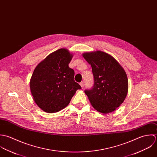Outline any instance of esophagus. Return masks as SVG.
<instances>
[{
    "label": "esophagus",
    "mask_w": 157,
    "mask_h": 157,
    "mask_svg": "<svg viewBox=\"0 0 157 157\" xmlns=\"http://www.w3.org/2000/svg\"><path fill=\"white\" fill-rule=\"evenodd\" d=\"M80 86H81V88L82 89H83L84 87V82H80Z\"/></svg>",
    "instance_id": "34e87169"
}]
</instances>
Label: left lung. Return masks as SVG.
<instances>
[{"label":"left lung","instance_id":"8db88e82","mask_svg":"<svg viewBox=\"0 0 157 157\" xmlns=\"http://www.w3.org/2000/svg\"><path fill=\"white\" fill-rule=\"evenodd\" d=\"M91 65L94 84L85 94L95 110L102 113L113 112L124 102L128 79L124 68L109 54L96 51L82 54Z\"/></svg>","mask_w":157,"mask_h":157}]
</instances>
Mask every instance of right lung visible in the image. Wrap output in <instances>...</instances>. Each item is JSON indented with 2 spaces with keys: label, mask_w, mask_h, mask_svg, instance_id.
I'll return each mask as SVG.
<instances>
[{
  "label": "right lung",
  "mask_w": 157,
  "mask_h": 157,
  "mask_svg": "<svg viewBox=\"0 0 157 157\" xmlns=\"http://www.w3.org/2000/svg\"><path fill=\"white\" fill-rule=\"evenodd\" d=\"M73 55L66 48L47 56L35 68L30 82L31 94L37 106L47 113L66 107L81 87L74 81L75 71L68 67Z\"/></svg>",
  "instance_id": "add662e5"
}]
</instances>
